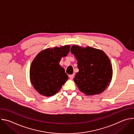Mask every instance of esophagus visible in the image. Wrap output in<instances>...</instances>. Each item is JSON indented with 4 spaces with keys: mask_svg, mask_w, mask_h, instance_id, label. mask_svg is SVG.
<instances>
[{
    "mask_svg": "<svg viewBox=\"0 0 134 134\" xmlns=\"http://www.w3.org/2000/svg\"><path fill=\"white\" fill-rule=\"evenodd\" d=\"M69 77L70 79H73V78L74 77V74H71V75H69Z\"/></svg>",
    "mask_w": 134,
    "mask_h": 134,
    "instance_id": "obj_1",
    "label": "esophagus"
}]
</instances>
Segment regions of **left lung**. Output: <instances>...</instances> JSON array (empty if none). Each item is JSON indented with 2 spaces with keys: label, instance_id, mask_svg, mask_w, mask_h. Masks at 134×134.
I'll return each mask as SVG.
<instances>
[{
  "label": "left lung",
  "instance_id": "left-lung-1",
  "mask_svg": "<svg viewBox=\"0 0 134 134\" xmlns=\"http://www.w3.org/2000/svg\"><path fill=\"white\" fill-rule=\"evenodd\" d=\"M70 51L77 60L79 71L74 80L80 90L86 95L102 93L112 76L108 57L103 51L90 47L83 48L74 45Z\"/></svg>",
  "mask_w": 134,
  "mask_h": 134
}]
</instances>
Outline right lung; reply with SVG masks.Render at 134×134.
I'll use <instances>...</instances> for the list:
<instances>
[{"label":"right lung","mask_w":134,"mask_h":134,"mask_svg":"<svg viewBox=\"0 0 134 134\" xmlns=\"http://www.w3.org/2000/svg\"><path fill=\"white\" fill-rule=\"evenodd\" d=\"M70 47L47 49L37 54L30 68V80L40 94L50 97L58 92L68 79L64 68L59 65L63 57L69 52Z\"/></svg>","instance_id":"obj_1"}]
</instances>
